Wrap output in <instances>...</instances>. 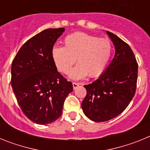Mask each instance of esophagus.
Wrapping results in <instances>:
<instances>
[{
    "mask_svg": "<svg viewBox=\"0 0 150 150\" xmlns=\"http://www.w3.org/2000/svg\"><path fill=\"white\" fill-rule=\"evenodd\" d=\"M79 83H73V88H74V89H75V88H77L78 86H79Z\"/></svg>",
    "mask_w": 150,
    "mask_h": 150,
    "instance_id": "34e87169",
    "label": "esophagus"
}]
</instances>
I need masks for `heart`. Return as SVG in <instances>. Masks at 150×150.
Returning a JSON list of instances; mask_svg holds the SVG:
<instances>
[{"label":"heart","mask_w":150,"mask_h":150,"mask_svg":"<svg viewBox=\"0 0 150 150\" xmlns=\"http://www.w3.org/2000/svg\"><path fill=\"white\" fill-rule=\"evenodd\" d=\"M112 44L107 38H98L83 32L69 34L64 40L63 46H54L52 59L60 72L69 74L74 63L70 77L79 79L97 77L104 72L112 54Z\"/></svg>","instance_id":"heart-1"}]
</instances>
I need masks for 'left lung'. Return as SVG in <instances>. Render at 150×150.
Masks as SVG:
<instances>
[{"instance_id":"left-lung-1","label":"left lung","mask_w":150,"mask_h":150,"mask_svg":"<svg viewBox=\"0 0 150 150\" xmlns=\"http://www.w3.org/2000/svg\"><path fill=\"white\" fill-rule=\"evenodd\" d=\"M115 47V55L103 74L84 87L86 96L82 102L84 114L96 122L108 121L122 113L136 91L137 65L133 51L125 42L107 31Z\"/></svg>"}]
</instances>
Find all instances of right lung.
I'll return each mask as SVG.
<instances>
[{"label":"right lung","mask_w":150,"mask_h":150,"mask_svg":"<svg viewBox=\"0 0 150 150\" xmlns=\"http://www.w3.org/2000/svg\"><path fill=\"white\" fill-rule=\"evenodd\" d=\"M64 28H49L23 44L13 59L11 85L22 112L30 121L46 125L58 120L72 83L57 71L52 50Z\"/></svg>","instance_id":"add662e5"}]
</instances>
